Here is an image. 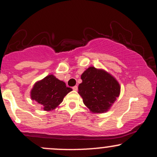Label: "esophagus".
<instances>
[{
	"mask_svg": "<svg viewBox=\"0 0 157 157\" xmlns=\"http://www.w3.org/2000/svg\"><path fill=\"white\" fill-rule=\"evenodd\" d=\"M72 89L75 90V91H77L78 89V87H77V86H75L74 87H72Z\"/></svg>",
	"mask_w": 157,
	"mask_h": 157,
	"instance_id": "obj_1",
	"label": "esophagus"
}]
</instances>
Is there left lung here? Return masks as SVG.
I'll use <instances>...</instances> for the list:
<instances>
[{
    "label": "left lung",
    "mask_w": 157,
    "mask_h": 157,
    "mask_svg": "<svg viewBox=\"0 0 157 157\" xmlns=\"http://www.w3.org/2000/svg\"><path fill=\"white\" fill-rule=\"evenodd\" d=\"M81 79L78 93L92 112H105L119 97L120 85L104 70L89 67L81 75Z\"/></svg>",
    "instance_id": "left-lung-1"
}]
</instances>
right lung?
<instances>
[{
	"instance_id": "obj_1",
	"label": "right lung",
	"mask_w": 157,
	"mask_h": 157,
	"mask_svg": "<svg viewBox=\"0 0 157 157\" xmlns=\"http://www.w3.org/2000/svg\"><path fill=\"white\" fill-rule=\"evenodd\" d=\"M72 91L54 75H48L36 82L31 91L32 100L40 104L44 111H51L63 102L64 97Z\"/></svg>"
}]
</instances>
